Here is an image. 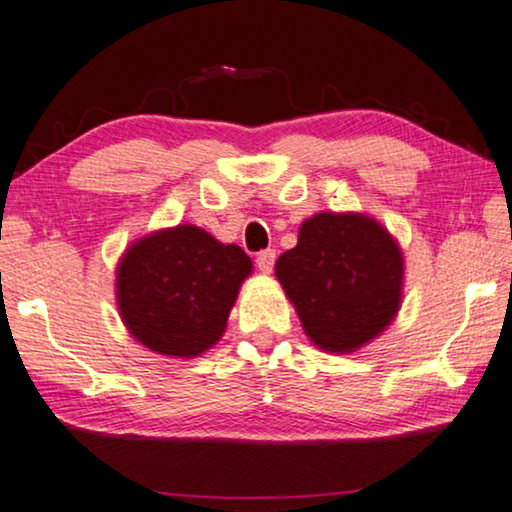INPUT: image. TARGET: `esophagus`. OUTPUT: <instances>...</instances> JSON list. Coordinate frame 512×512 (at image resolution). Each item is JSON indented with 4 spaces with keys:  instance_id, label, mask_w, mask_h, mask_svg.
<instances>
[{
    "instance_id": "34e87169",
    "label": "esophagus",
    "mask_w": 512,
    "mask_h": 512,
    "mask_svg": "<svg viewBox=\"0 0 512 512\" xmlns=\"http://www.w3.org/2000/svg\"><path fill=\"white\" fill-rule=\"evenodd\" d=\"M275 251L272 249H263V251H258V256H256V265H258V270L261 272H272V265H275Z\"/></svg>"
}]
</instances>
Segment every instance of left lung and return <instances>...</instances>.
<instances>
[{"label":"left lung","instance_id":"1","mask_svg":"<svg viewBox=\"0 0 512 512\" xmlns=\"http://www.w3.org/2000/svg\"><path fill=\"white\" fill-rule=\"evenodd\" d=\"M275 275L307 338L324 352L349 354L368 345L401 307V247L366 214L305 219L296 247L277 258Z\"/></svg>","mask_w":512,"mask_h":512}]
</instances>
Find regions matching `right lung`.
Here are the masks:
<instances>
[{
	"mask_svg": "<svg viewBox=\"0 0 512 512\" xmlns=\"http://www.w3.org/2000/svg\"><path fill=\"white\" fill-rule=\"evenodd\" d=\"M251 258L198 226L165 228L132 242L116 268V303L135 340L163 356L193 359L226 331Z\"/></svg>",
	"mask_w": 512,
	"mask_h": 512,
	"instance_id": "obj_1",
	"label": "right lung"
}]
</instances>
